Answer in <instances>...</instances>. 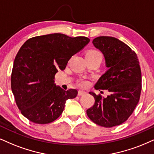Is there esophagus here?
<instances>
[{"label":"esophagus","instance_id":"1","mask_svg":"<svg viewBox=\"0 0 154 154\" xmlns=\"http://www.w3.org/2000/svg\"><path fill=\"white\" fill-rule=\"evenodd\" d=\"M85 94H86V92L83 91H79V93H78V95H79V96H82V95Z\"/></svg>","mask_w":154,"mask_h":154}]
</instances>
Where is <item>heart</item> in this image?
<instances>
[{"label": "heart", "mask_w": 154, "mask_h": 154, "mask_svg": "<svg viewBox=\"0 0 154 154\" xmlns=\"http://www.w3.org/2000/svg\"><path fill=\"white\" fill-rule=\"evenodd\" d=\"M86 56H100V54L97 51L93 50V51H88V52H87ZM80 84L81 85V86H87V85H88V82L86 81H83L80 83Z\"/></svg>", "instance_id": "obj_1"}]
</instances>
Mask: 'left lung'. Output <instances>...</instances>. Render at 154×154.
Here are the masks:
<instances>
[{"label":"left lung","mask_w":154,"mask_h":154,"mask_svg":"<svg viewBox=\"0 0 154 154\" xmlns=\"http://www.w3.org/2000/svg\"><path fill=\"white\" fill-rule=\"evenodd\" d=\"M94 47L102 53L108 70L94 86L96 90L106 89L107 97L90 92L94 105L86 111L89 119L106 128L119 126L132 114L139 101L141 71L136 53L122 41L111 36L93 40Z\"/></svg>","instance_id":"8db88e82"}]
</instances>
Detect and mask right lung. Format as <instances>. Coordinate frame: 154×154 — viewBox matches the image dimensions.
Instances as JSON below:
<instances>
[{
  "instance_id": "obj_1",
  "label": "right lung",
  "mask_w": 154,
  "mask_h": 154,
  "mask_svg": "<svg viewBox=\"0 0 154 154\" xmlns=\"http://www.w3.org/2000/svg\"><path fill=\"white\" fill-rule=\"evenodd\" d=\"M89 41L84 36L51 33L31 38L22 45L13 63L11 89L28 120L39 124L53 122L62 113L66 100L76 97L75 89L65 91L56 86L55 75Z\"/></svg>"
}]
</instances>
